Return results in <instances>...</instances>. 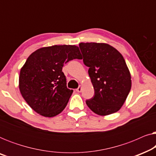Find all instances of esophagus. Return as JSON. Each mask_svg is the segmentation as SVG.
I'll return each instance as SVG.
<instances>
[{
    "instance_id": "34e87169",
    "label": "esophagus",
    "mask_w": 156,
    "mask_h": 156,
    "mask_svg": "<svg viewBox=\"0 0 156 156\" xmlns=\"http://www.w3.org/2000/svg\"><path fill=\"white\" fill-rule=\"evenodd\" d=\"M82 87H81V86H79L78 88L76 89V91H77V92H81V91H82Z\"/></svg>"
}]
</instances>
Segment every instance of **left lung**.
<instances>
[{"label":"left lung","instance_id":"obj_1","mask_svg":"<svg viewBox=\"0 0 156 156\" xmlns=\"http://www.w3.org/2000/svg\"><path fill=\"white\" fill-rule=\"evenodd\" d=\"M80 48L94 89L87 105L100 116L117 112L131 88V74L122 55L106 43L81 42Z\"/></svg>","mask_w":156,"mask_h":156}]
</instances>
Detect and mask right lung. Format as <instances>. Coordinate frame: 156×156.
<instances>
[{
    "label": "right lung",
    "mask_w": 156,
    "mask_h": 156,
    "mask_svg": "<svg viewBox=\"0 0 156 156\" xmlns=\"http://www.w3.org/2000/svg\"><path fill=\"white\" fill-rule=\"evenodd\" d=\"M82 59L76 45H53L37 50L21 68L19 89L23 99L37 114L57 116L65 109L73 90L67 87L63 65Z\"/></svg>",
    "instance_id": "right-lung-1"
}]
</instances>
